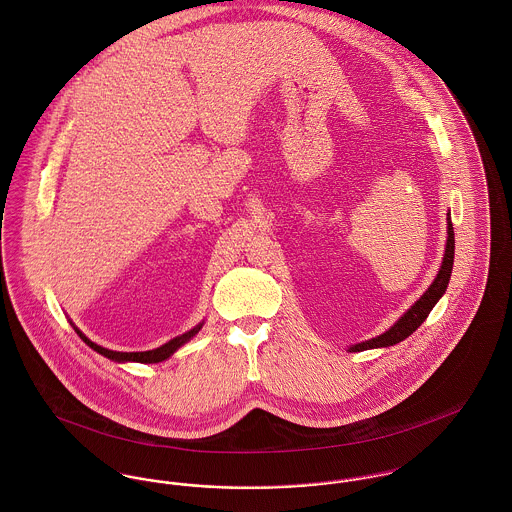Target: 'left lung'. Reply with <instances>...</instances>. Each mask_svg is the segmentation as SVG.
<instances>
[{
	"label": "left lung",
	"mask_w": 512,
	"mask_h": 512,
	"mask_svg": "<svg viewBox=\"0 0 512 512\" xmlns=\"http://www.w3.org/2000/svg\"><path fill=\"white\" fill-rule=\"evenodd\" d=\"M453 254H455V236H453V224L451 217L447 215V242H445V254H443V262L439 268L438 276L434 280V284L426 290V293L382 335L372 337L363 343L351 345L349 353H361L368 349H378V347H392L400 341H404L406 337H410L430 315V311L434 309V305L438 303L439 297L447 290L449 278H451V268H453Z\"/></svg>",
	"instance_id": "8db88e82"
}]
</instances>
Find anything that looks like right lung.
<instances>
[{
    "instance_id": "add662e5",
    "label": "right lung",
    "mask_w": 512,
    "mask_h": 512,
    "mask_svg": "<svg viewBox=\"0 0 512 512\" xmlns=\"http://www.w3.org/2000/svg\"><path fill=\"white\" fill-rule=\"evenodd\" d=\"M201 327H203V323H199V325L193 327L191 331H187V333H183V335L171 339L169 343H165V345H161V347H157V349H153V351H144V353H120V351H110V349H104V347L92 343V341H90L82 331H78L76 327H74V331H76V335H78L90 349H94L96 353L104 355V357L110 359V361H116V363H161V361L169 359L179 347H183L191 337H195V335L201 331Z\"/></svg>"
}]
</instances>
